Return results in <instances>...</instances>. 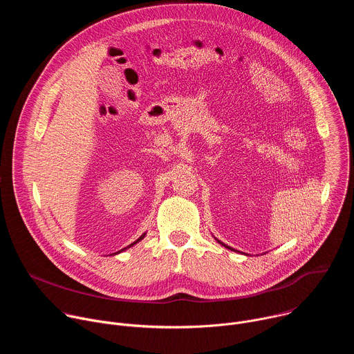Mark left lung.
Segmentation results:
<instances>
[{"label":"left lung","instance_id":"left-lung-1","mask_svg":"<svg viewBox=\"0 0 354 354\" xmlns=\"http://www.w3.org/2000/svg\"><path fill=\"white\" fill-rule=\"evenodd\" d=\"M218 242H220V243H221V245H224V246H225V248H228V249H231V248H230V246H227V245H225V243H223V242H221V241H218ZM232 250H234V249H232Z\"/></svg>","mask_w":354,"mask_h":354}]
</instances>
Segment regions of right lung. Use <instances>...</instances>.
<instances>
[{
  "mask_svg": "<svg viewBox=\"0 0 354 354\" xmlns=\"http://www.w3.org/2000/svg\"><path fill=\"white\" fill-rule=\"evenodd\" d=\"M144 236H145V234H142V235H141V236H140V238H138V239H137V241H136V242H133V243H131V245H134V243H137V242H138V241H141V239H142V238H144ZM131 245H129V246H127V248H130V246H131ZM124 249H126V248H124ZM122 250H123V249H122Z\"/></svg>",
  "mask_w": 354,
  "mask_h": 354,
  "instance_id": "right-lung-1",
  "label": "right lung"
}]
</instances>
